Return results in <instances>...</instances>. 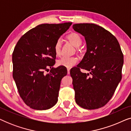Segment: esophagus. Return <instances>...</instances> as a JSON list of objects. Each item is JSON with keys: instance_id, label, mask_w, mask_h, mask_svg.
Masks as SVG:
<instances>
[{"instance_id": "1", "label": "esophagus", "mask_w": 131, "mask_h": 131, "mask_svg": "<svg viewBox=\"0 0 131 131\" xmlns=\"http://www.w3.org/2000/svg\"><path fill=\"white\" fill-rule=\"evenodd\" d=\"M70 69L68 68V69H67V73H68V74H70Z\"/></svg>"}]
</instances>
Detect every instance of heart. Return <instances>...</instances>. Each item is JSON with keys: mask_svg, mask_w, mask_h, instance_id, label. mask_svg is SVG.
Returning <instances> with one entry per match:
<instances>
[{"mask_svg": "<svg viewBox=\"0 0 131 131\" xmlns=\"http://www.w3.org/2000/svg\"><path fill=\"white\" fill-rule=\"evenodd\" d=\"M67 39L74 45L75 47H79L82 44V40L80 36L78 33H73L68 35ZM61 48V40L58 39L55 43L54 52L57 56L60 55ZM78 58L74 57L64 56L57 61L58 66H64L67 68H71L77 64Z\"/></svg>", "mask_w": 131, "mask_h": 131, "instance_id": "obj_1", "label": "heart"}]
</instances>
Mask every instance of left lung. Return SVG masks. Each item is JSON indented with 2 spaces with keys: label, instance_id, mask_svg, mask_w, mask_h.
Here are the masks:
<instances>
[{
  "label": "left lung",
  "instance_id": "left-lung-1",
  "mask_svg": "<svg viewBox=\"0 0 131 131\" xmlns=\"http://www.w3.org/2000/svg\"><path fill=\"white\" fill-rule=\"evenodd\" d=\"M74 31L85 37L86 52L71 69L76 103L88 110L104 106L113 95L122 79L123 55L117 39L95 24H73ZM88 71L82 73L80 69Z\"/></svg>",
  "mask_w": 131,
  "mask_h": 131
}]
</instances>
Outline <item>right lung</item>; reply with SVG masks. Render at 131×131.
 I'll list each match as a JSON object with an SVG mask.
<instances>
[{"instance_id":"add662e5","label":"right lung","mask_w":131,"mask_h":131,"mask_svg":"<svg viewBox=\"0 0 131 131\" xmlns=\"http://www.w3.org/2000/svg\"><path fill=\"white\" fill-rule=\"evenodd\" d=\"M71 24L39 25L25 33L14 48L13 78L21 98L30 108L47 110L58 101L61 81L67 70L64 66L53 67L54 45ZM49 67L50 71L46 73Z\"/></svg>"}]
</instances>
